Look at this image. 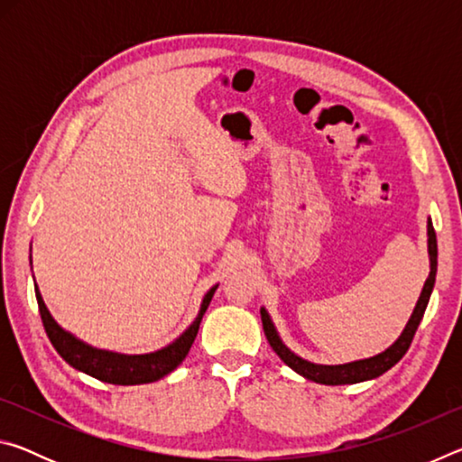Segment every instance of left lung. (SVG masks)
<instances>
[{"label": "left lung", "instance_id": "1", "mask_svg": "<svg viewBox=\"0 0 462 462\" xmlns=\"http://www.w3.org/2000/svg\"><path fill=\"white\" fill-rule=\"evenodd\" d=\"M428 254H430V275L424 283V289H421L420 300L413 308V314L410 318L408 326L403 328V332L400 338H397L391 346L377 356L365 358V361H355V363H346V365H316L310 361H303L301 356L293 355L283 342H281L279 334L273 326L271 318L267 314V310L261 308V319H263V330L267 340L271 344V348L279 355L281 361H283L287 366H291L295 373L303 374V377L316 383H324V385H348V383H361L366 379H374L389 371L391 366L397 365L402 361V356L408 353L410 344L413 340V334H416L418 326L424 318L426 306L430 301V295H432L434 289V281H436V269H438V245H436V232L432 222L428 220Z\"/></svg>", "mask_w": 462, "mask_h": 462}]
</instances>
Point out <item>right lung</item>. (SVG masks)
<instances>
[{
  "instance_id": "add662e5",
  "label": "right lung",
  "mask_w": 462,
  "mask_h": 462,
  "mask_svg": "<svg viewBox=\"0 0 462 462\" xmlns=\"http://www.w3.org/2000/svg\"><path fill=\"white\" fill-rule=\"evenodd\" d=\"M216 289L217 285L206 293L195 322L187 328V330L179 336L173 344H169V346L156 350V353H151V355H118V353H109V350L93 348L89 344L75 338L73 334L62 330V328L54 322L51 311L46 310L42 295L38 291V285H34L42 326L46 330V336H49V340L52 342L54 350H57V353L65 358L73 369L88 373L91 377H96L104 383H112V385H143V383L159 381L171 371H175L177 366L183 363L187 353H189L195 336H198L201 318L206 314Z\"/></svg>"
}]
</instances>
